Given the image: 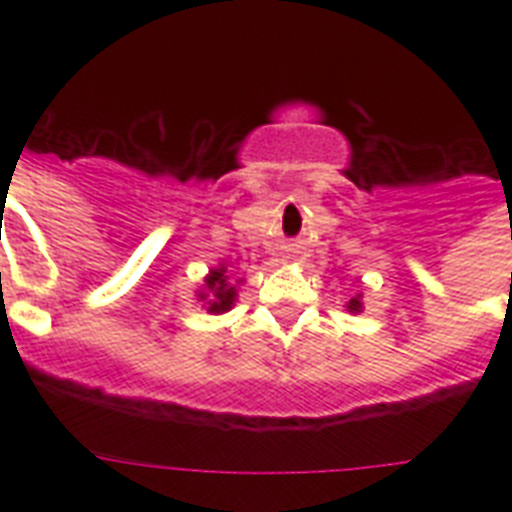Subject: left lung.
Here are the masks:
<instances>
[{
    "instance_id": "8db88e82",
    "label": "left lung",
    "mask_w": 512,
    "mask_h": 512,
    "mask_svg": "<svg viewBox=\"0 0 512 512\" xmlns=\"http://www.w3.org/2000/svg\"><path fill=\"white\" fill-rule=\"evenodd\" d=\"M345 311H348V313H361V311H364V303H361V295L350 297L348 303H345Z\"/></svg>"
}]
</instances>
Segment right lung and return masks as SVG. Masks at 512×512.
I'll return each instance as SVG.
<instances>
[{"instance_id":"add662e5","label":"right lung","mask_w":512,"mask_h":512,"mask_svg":"<svg viewBox=\"0 0 512 512\" xmlns=\"http://www.w3.org/2000/svg\"><path fill=\"white\" fill-rule=\"evenodd\" d=\"M239 284H244V279H236V273H231L228 265L220 263L215 268H209V273L204 276V284L196 289V300L201 303V308H207V313L220 316V313H228L236 305Z\"/></svg>"}]
</instances>
